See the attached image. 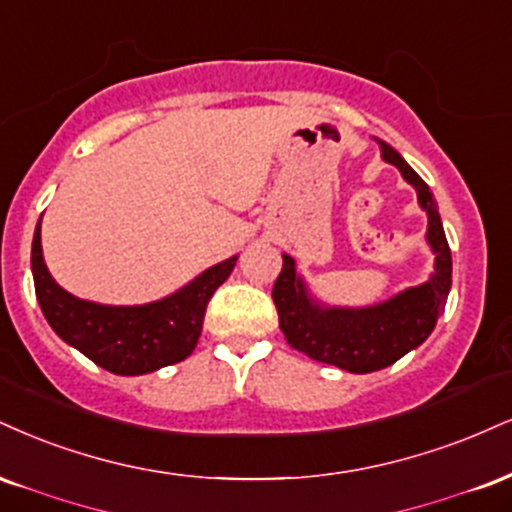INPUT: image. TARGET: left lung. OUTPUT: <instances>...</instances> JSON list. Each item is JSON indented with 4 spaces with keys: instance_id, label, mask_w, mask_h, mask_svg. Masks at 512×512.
I'll return each mask as SVG.
<instances>
[{
    "instance_id": "1",
    "label": "left lung",
    "mask_w": 512,
    "mask_h": 512,
    "mask_svg": "<svg viewBox=\"0 0 512 512\" xmlns=\"http://www.w3.org/2000/svg\"><path fill=\"white\" fill-rule=\"evenodd\" d=\"M379 143L381 159L396 166L400 176L415 188L417 202L427 212V245L434 252V272L420 286H410L381 303L365 307L326 305L315 298L305 276L298 274L295 260L283 255V267L274 283V305L279 310V326L288 346L312 360L346 369L353 374H369L393 365L410 350L422 346L434 331L451 291L453 260L443 233L439 205L432 190L412 166L384 140Z\"/></svg>"
}]
</instances>
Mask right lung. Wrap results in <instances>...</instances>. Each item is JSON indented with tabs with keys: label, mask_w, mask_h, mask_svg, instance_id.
<instances>
[{
	"label": "right lung",
	"mask_w": 512,
	"mask_h": 512,
	"mask_svg": "<svg viewBox=\"0 0 512 512\" xmlns=\"http://www.w3.org/2000/svg\"><path fill=\"white\" fill-rule=\"evenodd\" d=\"M238 255L214 264L166 298L145 305H100L59 286L42 257L35 226L30 269L42 315L61 341L119 377L157 372L186 360L197 346L209 298L229 279Z\"/></svg>",
	"instance_id": "obj_1"
}]
</instances>
